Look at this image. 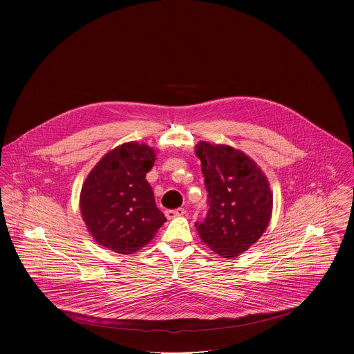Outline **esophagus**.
Wrapping results in <instances>:
<instances>
[{"label":"esophagus","instance_id":"esophagus-1","mask_svg":"<svg viewBox=\"0 0 354 354\" xmlns=\"http://www.w3.org/2000/svg\"><path fill=\"white\" fill-rule=\"evenodd\" d=\"M166 216L169 219H174V218H179V216H183L185 214V208H176V209H167L166 212Z\"/></svg>","mask_w":354,"mask_h":354}]
</instances>
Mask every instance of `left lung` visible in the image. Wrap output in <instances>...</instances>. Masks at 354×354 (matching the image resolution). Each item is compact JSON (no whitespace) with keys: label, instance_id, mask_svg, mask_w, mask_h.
<instances>
[{"label":"left lung","instance_id":"1","mask_svg":"<svg viewBox=\"0 0 354 354\" xmlns=\"http://www.w3.org/2000/svg\"><path fill=\"white\" fill-rule=\"evenodd\" d=\"M195 153L202 162L209 199L207 218L195 227L209 250L234 259L257 243L270 224V182L245 152L228 145L201 140Z\"/></svg>","mask_w":354,"mask_h":354}]
</instances>
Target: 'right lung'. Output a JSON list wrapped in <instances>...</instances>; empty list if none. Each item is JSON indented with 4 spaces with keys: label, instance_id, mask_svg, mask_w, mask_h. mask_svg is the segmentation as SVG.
<instances>
[{
    "label": "right lung",
    "instance_id": "add662e5",
    "mask_svg": "<svg viewBox=\"0 0 354 354\" xmlns=\"http://www.w3.org/2000/svg\"><path fill=\"white\" fill-rule=\"evenodd\" d=\"M156 152L146 143L127 142L106 152L88 172L80 209L97 244L113 252L133 254L165 224L166 218L146 179Z\"/></svg>",
    "mask_w": 354,
    "mask_h": 354
}]
</instances>
